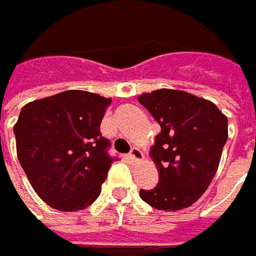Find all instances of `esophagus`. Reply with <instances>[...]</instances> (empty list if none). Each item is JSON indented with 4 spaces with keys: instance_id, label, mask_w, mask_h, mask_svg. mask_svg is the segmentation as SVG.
Masks as SVG:
<instances>
[{
    "instance_id": "34e87169",
    "label": "esophagus",
    "mask_w": 256,
    "mask_h": 256,
    "mask_svg": "<svg viewBox=\"0 0 256 256\" xmlns=\"http://www.w3.org/2000/svg\"><path fill=\"white\" fill-rule=\"evenodd\" d=\"M128 157H130L131 160H136V162H138V160H141V158H142V153H141V150H140L138 147H132V148H131V152H130V154H128Z\"/></svg>"
}]
</instances>
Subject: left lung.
I'll use <instances>...</instances> for the list:
<instances>
[{"instance_id": "8db88e82", "label": "left lung", "mask_w": 256, "mask_h": 256, "mask_svg": "<svg viewBox=\"0 0 256 256\" xmlns=\"http://www.w3.org/2000/svg\"><path fill=\"white\" fill-rule=\"evenodd\" d=\"M138 102L162 128L152 148L158 184L140 190V196L157 210L186 208L207 191L217 172L228 118L210 100L180 90L144 93Z\"/></svg>"}]
</instances>
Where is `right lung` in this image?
<instances>
[{
    "instance_id": "add662e5",
    "label": "right lung",
    "mask_w": 256,
    "mask_h": 256,
    "mask_svg": "<svg viewBox=\"0 0 256 256\" xmlns=\"http://www.w3.org/2000/svg\"><path fill=\"white\" fill-rule=\"evenodd\" d=\"M110 99L66 90L28 103L14 125L17 157L36 194L61 211L82 210L100 195L112 162L100 124Z\"/></svg>"
}]
</instances>
